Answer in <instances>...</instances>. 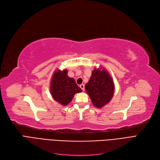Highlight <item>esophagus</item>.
<instances>
[{
    "label": "esophagus",
    "instance_id": "esophagus-1",
    "mask_svg": "<svg viewBox=\"0 0 160 160\" xmlns=\"http://www.w3.org/2000/svg\"><path fill=\"white\" fill-rule=\"evenodd\" d=\"M80 87H81V89L82 91L85 90V85H84L83 84L80 85Z\"/></svg>",
    "mask_w": 160,
    "mask_h": 160
}]
</instances>
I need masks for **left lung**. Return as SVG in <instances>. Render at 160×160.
I'll return each instance as SVG.
<instances>
[{
	"label": "left lung",
	"instance_id": "8db88e82",
	"mask_svg": "<svg viewBox=\"0 0 160 160\" xmlns=\"http://www.w3.org/2000/svg\"><path fill=\"white\" fill-rule=\"evenodd\" d=\"M85 90L89 95L93 105L102 108L108 104L114 95V84L111 75L104 69L95 68L92 71Z\"/></svg>",
	"mask_w": 160,
	"mask_h": 160
}]
</instances>
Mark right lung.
Returning <instances> with one entry per match:
<instances>
[{"instance_id":"add662e5","label":"right lung","mask_w":160,"mask_h":160,"mask_svg":"<svg viewBox=\"0 0 160 160\" xmlns=\"http://www.w3.org/2000/svg\"><path fill=\"white\" fill-rule=\"evenodd\" d=\"M68 71L58 69L55 71L50 82V92L53 98L62 105H67L75 94L82 92L73 78L68 75Z\"/></svg>"}]
</instances>
